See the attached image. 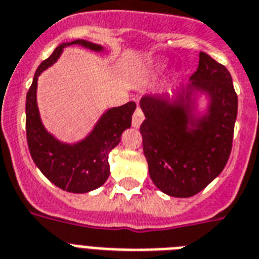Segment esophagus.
I'll list each match as a JSON object with an SVG mask.
<instances>
[{
  "label": "esophagus",
  "instance_id": "obj_1",
  "mask_svg": "<svg viewBox=\"0 0 259 259\" xmlns=\"http://www.w3.org/2000/svg\"><path fill=\"white\" fill-rule=\"evenodd\" d=\"M144 119H145V115H144V113H142V110H141L140 108H137V110L134 111V114H133V121H132V123H133L134 127H136V129H138Z\"/></svg>",
  "mask_w": 259,
  "mask_h": 259
}]
</instances>
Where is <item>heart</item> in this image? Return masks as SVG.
<instances>
[{"mask_svg": "<svg viewBox=\"0 0 259 259\" xmlns=\"http://www.w3.org/2000/svg\"><path fill=\"white\" fill-rule=\"evenodd\" d=\"M166 62L165 61H157V62H153V64H150L146 68V70H145V75L148 77V78H151V77H155V75L161 74L162 71L166 70Z\"/></svg>", "mask_w": 259, "mask_h": 259, "instance_id": "obj_1", "label": "heart"}]
</instances>
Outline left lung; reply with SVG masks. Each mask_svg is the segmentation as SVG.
I'll list each match as a JSON object with an SVG mask.
<instances>
[{"label": "left lung", "instance_id": "left-lung-1", "mask_svg": "<svg viewBox=\"0 0 259 259\" xmlns=\"http://www.w3.org/2000/svg\"><path fill=\"white\" fill-rule=\"evenodd\" d=\"M205 96L206 106H199ZM140 106L144 154L151 181L177 198L197 194L217 178L232 151L238 98L224 65L201 52L198 69L173 94H146Z\"/></svg>", "mask_w": 259, "mask_h": 259}]
</instances>
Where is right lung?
Here are the masks:
<instances>
[{
    "label": "right lung",
    "mask_w": 259,
    "mask_h": 259,
    "mask_svg": "<svg viewBox=\"0 0 259 259\" xmlns=\"http://www.w3.org/2000/svg\"><path fill=\"white\" fill-rule=\"evenodd\" d=\"M78 45L96 52H105L104 46L74 39L56 48L52 56L42 62L35 71L33 83L26 94V138L27 146L35 166L48 180L69 193H88L106 182L110 174L109 153L119 144L121 136L132 126L134 102L110 108L104 111L93 130L81 141L68 144L57 140L45 129L37 105V81L42 71L56 64L66 46Z\"/></svg>",
    "instance_id": "1"
}]
</instances>
